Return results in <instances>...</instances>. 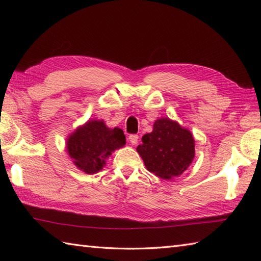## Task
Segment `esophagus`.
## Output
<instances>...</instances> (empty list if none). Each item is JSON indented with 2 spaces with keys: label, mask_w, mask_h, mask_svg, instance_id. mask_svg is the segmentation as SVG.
Returning a JSON list of instances; mask_svg holds the SVG:
<instances>
[{
  "label": "esophagus",
  "mask_w": 261,
  "mask_h": 261,
  "mask_svg": "<svg viewBox=\"0 0 261 261\" xmlns=\"http://www.w3.org/2000/svg\"><path fill=\"white\" fill-rule=\"evenodd\" d=\"M138 139H139V137H138L137 135H130L129 136V141L131 142V145H137Z\"/></svg>",
  "instance_id": "esophagus-1"
}]
</instances>
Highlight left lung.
<instances>
[{
    "instance_id": "obj_1",
    "label": "left lung",
    "mask_w": 261,
    "mask_h": 261,
    "mask_svg": "<svg viewBox=\"0 0 261 261\" xmlns=\"http://www.w3.org/2000/svg\"><path fill=\"white\" fill-rule=\"evenodd\" d=\"M137 147L146 168L163 179L180 176L195 157L192 132L169 118L154 121L150 134L142 137Z\"/></svg>"
}]
</instances>
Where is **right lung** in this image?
<instances>
[{
  "instance_id": "1",
  "label": "right lung",
  "mask_w": 261,
  "mask_h": 261,
  "mask_svg": "<svg viewBox=\"0 0 261 261\" xmlns=\"http://www.w3.org/2000/svg\"><path fill=\"white\" fill-rule=\"evenodd\" d=\"M124 145L123 131L111 129L103 120L95 119L76 127L66 140L68 156L77 168L88 175L102 170L112 152Z\"/></svg>"
}]
</instances>
